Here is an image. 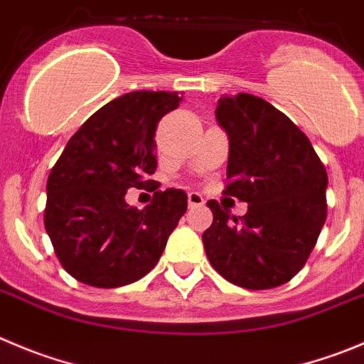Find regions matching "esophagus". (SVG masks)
<instances>
[{
    "instance_id": "34e87169",
    "label": "esophagus",
    "mask_w": 364,
    "mask_h": 364,
    "mask_svg": "<svg viewBox=\"0 0 364 364\" xmlns=\"http://www.w3.org/2000/svg\"><path fill=\"white\" fill-rule=\"evenodd\" d=\"M205 205V199H203L201 193L198 192H190L188 193V206L190 208H196V206H203Z\"/></svg>"
}]
</instances>
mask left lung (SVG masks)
<instances>
[{"instance_id": "1", "label": "left lung", "mask_w": 364, "mask_h": 364, "mask_svg": "<svg viewBox=\"0 0 364 364\" xmlns=\"http://www.w3.org/2000/svg\"><path fill=\"white\" fill-rule=\"evenodd\" d=\"M217 122L230 138L224 196L247 203L233 217L215 199L203 233L213 269L244 289H273L307 262L327 219V171L307 136L255 95H223Z\"/></svg>"}]
</instances>
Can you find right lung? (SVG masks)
Instances as JSON below:
<instances>
[{"instance_id": "obj_1", "label": "right lung", "mask_w": 364, "mask_h": 364, "mask_svg": "<svg viewBox=\"0 0 364 364\" xmlns=\"http://www.w3.org/2000/svg\"><path fill=\"white\" fill-rule=\"evenodd\" d=\"M178 91H132L91 114L70 138L46 183L44 228L60 266L82 284L120 287L158 264L186 212V193L156 190L144 210L129 188L152 185L154 132L174 111Z\"/></svg>"}]
</instances>
